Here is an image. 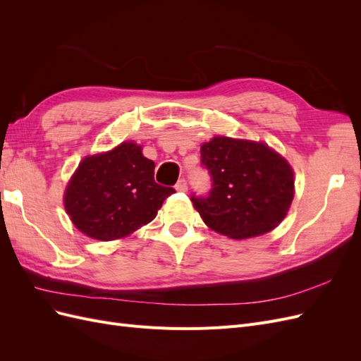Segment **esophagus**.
I'll return each mask as SVG.
<instances>
[{
	"label": "esophagus",
	"mask_w": 361,
	"mask_h": 361,
	"mask_svg": "<svg viewBox=\"0 0 361 361\" xmlns=\"http://www.w3.org/2000/svg\"><path fill=\"white\" fill-rule=\"evenodd\" d=\"M174 188H176V191H182V192H185V191L188 190L187 180H185V179H180V180L176 183V187H174Z\"/></svg>",
	"instance_id": "esophagus-1"
}]
</instances>
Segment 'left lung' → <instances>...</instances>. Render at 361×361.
Returning a JSON list of instances; mask_svg holds the SVG:
<instances>
[{"label": "left lung", "instance_id": "1", "mask_svg": "<svg viewBox=\"0 0 361 361\" xmlns=\"http://www.w3.org/2000/svg\"><path fill=\"white\" fill-rule=\"evenodd\" d=\"M200 155L212 190L191 202L211 231L247 239L268 233L285 220L295 179L279 152L262 141L216 135L200 146Z\"/></svg>", "mask_w": 361, "mask_h": 361}]
</instances>
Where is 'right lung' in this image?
Returning <instances> with one entry per match:
<instances>
[{"label": "right lung", "mask_w": 361, "mask_h": 361, "mask_svg": "<svg viewBox=\"0 0 361 361\" xmlns=\"http://www.w3.org/2000/svg\"><path fill=\"white\" fill-rule=\"evenodd\" d=\"M155 162L135 141L87 155L63 194L66 214L81 233L97 241L122 239L149 224L173 188L154 179Z\"/></svg>", "instance_id": "right-lung-1"}]
</instances>
